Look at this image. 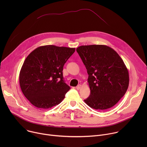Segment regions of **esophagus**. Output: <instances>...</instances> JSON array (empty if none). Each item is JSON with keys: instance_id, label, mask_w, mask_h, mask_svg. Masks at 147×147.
Returning a JSON list of instances; mask_svg holds the SVG:
<instances>
[{"instance_id": "34e87169", "label": "esophagus", "mask_w": 147, "mask_h": 147, "mask_svg": "<svg viewBox=\"0 0 147 147\" xmlns=\"http://www.w3.org/2000/svg\"><path fill=\"white\" fill-rule=\"evenodd\" d=\"M81 87V85L79 84V85H78V86L76 87V89H77V90H80Z\"/></svg>"}]
</instances>
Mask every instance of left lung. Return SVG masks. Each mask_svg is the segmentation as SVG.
Here are the masks:
<instances>
[{
	"label": "left lung",
	"mask_w": 147,
	"mask_h": 147,
	"mask_svg": "<svg viewBox=\"0 0 147 147\" xmlns=\"http://www.w3.org/2000/svg\"><path fill=\"white\" fill-rule=\"evenodd\" d=\"M76 51L88 74L91 93L84 102L96 110L112 108L124 96L129 84V71L123 60L106 45H83Z\"/></svg>",
	"instance_id": "8db88e82"
}]
</instances>
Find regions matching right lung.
I'll list each match as a JSON object with an SVG mask.
<instances>
[{"label":"right lung","instance_id":"right-lung-1","mask_svg":"<svg viewBox=\"0 0 147 147\" xmlns=\"http://www.w3.org/2000/svg\"><path fill=\"white\" fill-rule=\"evenodd\" d=\"M75 48L55 45L39 47L26 57L19 76L20 88L33 105L47 109L59 104L70 87L63 69Z\"/></svg>","mask_w":147,"mask_h":147}]
</instances>
